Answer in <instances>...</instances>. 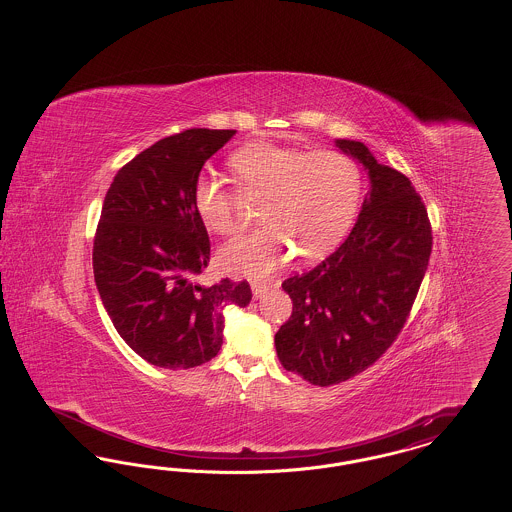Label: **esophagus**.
<instances>
[{
	"mask_svg": "<svg viewBox=\"0 0 512 512\" xmlns=\"http://www.w3.org/2000/svg\"><path fill=\"white\" fill-rule=\"evenodd\" d=\"M251 290H253V295L259 299V297H263V295L270 290V284L261 282V280H253V282H251Z\"/></svg>",
	"mask_w": 512,
	"mask_h": 512,
	"instance_id": "obj_1",
	"label": "esophagus"
}]
</instances>
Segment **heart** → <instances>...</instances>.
<instances>
[{
  "instance_id": "heart-1",
  "label": "heart",
  "mask_w": 512,
  "mask_h": 512,
  "mask_svg": "<svg viewBox=\"0 0 512 512\" xmlns=\"http://www.w3.org/2000/svg\"><path fill=\"white\" fill-rule=\"evenodd\" d=\"M240 192L263 199V230L226 245L220 261L228 270L265 276L292 257L317 259L340 242L357 215L361 172L340 151H301L255 142L230 157ZM197 217L207 230L232 238L244 230L238 195L219 178L199 174L194 184Z\"/></svg>"
}]
</instances>
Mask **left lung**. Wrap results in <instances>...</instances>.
<instances>
[{
	"label": "left lung",
	"mask_w": 512,
	"mask_h": 512,
	"mask_svg": "<svg viewBox=\"0 0 512 512\" xmlns=\"http://www.w3.org/2000/svg\"><path fill=\"white\" fill-rule=\"evenodd\" d=\"M336 146L365 165L370 192L347 240L282 282L292 317L274 336L282 366L313 386L345 382L390 349L432 253V224L411 180L380 165L361 142Z\"/></svg>",
	"instance_id": "obj_1"
}]
</instances>
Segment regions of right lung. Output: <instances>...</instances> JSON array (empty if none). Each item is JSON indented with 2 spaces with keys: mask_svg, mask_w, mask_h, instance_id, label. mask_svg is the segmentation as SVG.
Returning a JSON list of instances; mask_svg holds the SVG:
<instances>
[{
  "mask_svg": "<svg viewBox=\"0 0 512 512\" xmlns=\"http://www.w3.org/2000/svg\"><path fill=\"white\" fill-rule=\"evenodd\" d=\"M236 130L190 128L128 161L107 190L94 238V278L122 340L161 368L217 357L228 305L251 301L247 280L203 286L211 242L194 205L195 178Z\"/></svg>",
  "mask_w": 512,
  "mask_h": 512,
  "instance_id": "right-lung-1",
  "label": "right lung"
}]
</instances>
